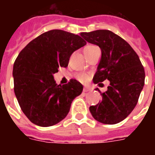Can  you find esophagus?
<instances>
[{
    "instance_id": "1",
    "label": "esophagus",
    "mask_w": 155,
    "mask_h": 155,
    "mask_svg": "<svg viewBox=\"0 0 155 155\" xmlns=\"http://www.w3.org/2000/svg\"><path fill=\"white\" fill-rule=\"evenodd\" d=\"M89 91H91V88L88 87H84V92H89Z\"/></svg>"
}]
</instances>
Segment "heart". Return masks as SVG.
<instances>
[{"label": "heart", "mask_w": 155, "mask_h": 155, "mask_svg": "<svg viewBox=\"0 0 155 155\" xmlns=\"http://www.w3.org/2000/svg\"><path fill=\"white\" fill-rule=\"evenodd\" d=\"M96 46H92V45H89V46H87V47H84V52L85 55H87L90 52L92 51V50L96 48ZM76 78H77L78 80H80V82L85 83L87 82V80H88V75L87 74H85V73H79L76 75Z\"/></svg>", "instance_id": "heart-1"}]
</instances>
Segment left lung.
<instances>
[{"mask_svg":"<svg viewBox=\"0 0 155 155\" xmlns=\"http://www.w3.org/2000/svg\"><path fill=\"white\" fill-rule=\"evenodd\" d=\"M80 35L101 50L93 82L110 81L108 90L101 94V102L90 106V112L103 124L120 122L134 110L144 86L145 71L139 57L125 40L110 30L83 32Z\"/></svg>","mask_w":155,"mask_h":155,"instance_id":"left-lung-1","label":"left lung"}]
</instances>
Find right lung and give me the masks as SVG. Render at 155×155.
Wrapping results in <instances>:
<instances>
[{
    "label": "right lung",
    "instance_id": "add662e5",
    "mask_svg": "<svg viewBox=\"0 0 155 155\" xmlns=\"http://www.w3.org/2000/svg\"><path fill=\"white\" fill-rule=\"evenodd\" d=\"M86 45L82 38L61 30L45 32L19 53L13 64L14 93L32 123L47 127L64 119L71 104L83 91L79 81L57 84L53 75L67 68L73 52Z\"/></svg>",
    "mask_w": 155,
    "mask_h": 155
}]
</instances>
